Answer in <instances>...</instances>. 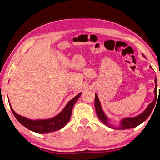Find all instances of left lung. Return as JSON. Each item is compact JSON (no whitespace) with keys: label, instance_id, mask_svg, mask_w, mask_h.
<instances>
[{"label":"left lung","instance_id":"left-lung-1","mask_svg":"<svg viewBox=\"0 0 160 160\" xmlns=\"http://www.w3.org/2000/svg\"><path fill=\"white\" fill-rule=\"evenodd\" d=\"M142 56L145 58V56L144 55ZM150 67L152 68L151 66ZM155 90H154V92H155V99H154L153 101L150 104H148V106L145 109L144 112H142L141 113H140L139 115L134 116V117H126V118H122L121 119V121H120V123H119V125L116 127L112 126L109 123V118H108L106 114H105V113L104 112V111H103L101 106V103H100V101L98 98V96H97V94L95 93L94 105H95V110L99 118L102 121L104 125L109 126V128L116 129V130H124V129L132 128L140 125V124H141L149 117V116L150 115V113H152V109H154V107H155V105L156 104L157 96H158V94H158V83H157L156 78L155 79ZM159 89H160V85H159Z\"/></svg>","mask_w":160,"mask_h":160}]
</instances>
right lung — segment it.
Masks as SVG:
<instances>
[{"instance_id": "obj_1", "label": "right lung", "mask_w": 160, "mask_h": 160, "mask_svg": "<svg viewBox=\"0 0 160 160\" xmlns=\"http://www.w3.org/2000/svg\"><path fill=\"white\" fill-rule=\"evenodd\" d=\"M81 94H82V92L79 93L74 98L70 100L64 109L58 115H56L53 118L47 119L32 120V119L26 118L25 116H22L18 114L12 109L10 104H9L15 117L22 125L32 131L37 132V133L44 134L58 131V130L63 128L66 125L70 120V116H71L72 108H73L75 102L78 101V98L80 97Z\"/></svg>"}]
</instances>
